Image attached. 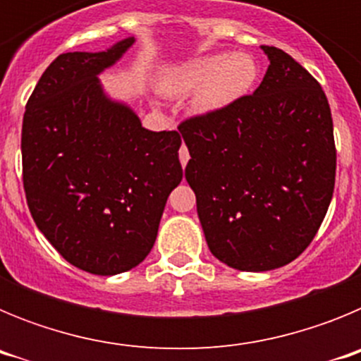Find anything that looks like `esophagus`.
I'll return each mask as SVG.
<instances>
[{"instance_id":"1","label":"esophagus","mask_w":361,"mask_h":361,"mask_svg":"<svg viewBox=\"0 0 361 361\" xmlns=\"http://www.w3.org/2000/svg\"><path fill=\"white\" fill-rule=\"evenodd\" d=\"M178 159H180V164L186 166L188 161H190V152H188L186 146H180V149H178Z\"/></svg>"}]
</instances>
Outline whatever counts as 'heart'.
<instances>
[{
	"instance_id": "b5f03b06",
	"label": "heart",
	"mask_w": 361,
	"mask_h": 361,
	"mask_svg": "<svg viewBox=\"0 0 361 361\" xmlns=\"http://www.w3.org/2000/svg\"><path fill=\"white\" fill-rule=\"evenodd\" d=\"M257 81V65L242 54H212L173 66L161 78V90L168 95L195 92L191 104L199 114L224 110L251 90Z\"/></svg>"
}]
</instances>
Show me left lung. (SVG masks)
<instances>
[{"mask_svg":"<svg viewBox=\"0 0 361 361\" xmlns=\"http://www.w3.org/2000/svg\"><path fill=\"white\" fill-rule=\"evenodd\" d=\"M262 50L269 66L253 94L178 124L209 251L238 271L276 269L302 255L327 213L336 175L320 82L283 50Z\"/></svg>","mask_w":361,"mask_h":361,"instance_id":"8db88e82","label":"left lung"}]
</instances>
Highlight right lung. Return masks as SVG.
I'll return each instance as SVG.
<instances>
[{
	"instance_id": "right-lung-1",
	"label": "right lung",
	"mask_w": 361,
	"mask_h": 361,
	"mask_svg": "<svg viewBox=\"0 0 361 361\" xmlns=\"http://www.w3.org/2000/svg\"><path fill=\"white\" fill-rule=\"evenodd\" d=\"M133 37L104 52H66L44 70L23 116V188L32 219L66 262L117 275L148 257L166 200L183 180L178 132H149L111 101L99 73Z\"/></svg>"
}]
</instances>
